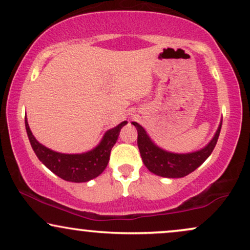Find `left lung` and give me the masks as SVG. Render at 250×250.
Segmentation results:
<instances>
[{
    "instance_id": "left-lung-1",
    "label": "left lung",
    "mask_w": 250,
    "mask_h": 250,
    "mask_svg": "<svg viewBox=\"0 0 250 250\" xmlns=\"http://www.w3.org/2000/svg\"><path fill=\"white\" fill-rule=\"evenodd\" d=\"M132 125L137 129V145L144 165L150 172L164 178H183L200 167L213 151L222 129L220 123L212 141L202 150L192 153L178 154L167 152L158 147L148 138L142 125L137 122H132Z\"/></svg>"
}]
</instances>
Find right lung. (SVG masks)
Wrapping results in <instances>:
<instances>
[{"label":"right lung","mask_w":250,"mask_h":250,"mask_svg":"<svg viewBox=\"0 0 250 250\" xmlns=\"http://www.w3.org/2000/svg\"><path fill=\"white\" fill-rule=\"evenodd\" d=\"M125 125H127V121L107 131L100 144L92 151L82 154H64L41 145L34 138L25 119V127L34 153L47 168L69 182H86L102 174L109 162L110 151L118 141L120 130Z\"/></svg>","instance_id":"add662e5"}]
</instances>
